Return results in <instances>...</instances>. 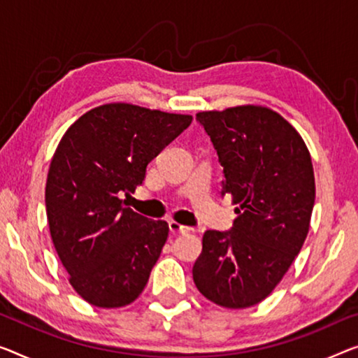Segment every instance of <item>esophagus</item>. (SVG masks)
<instances>
[{
  "mask_svg": "<svg viewBox=\"0 0 358 358\" xmlns=\"http://www.w3.org/2000/svg\"><path fill=\"white\" fill-rule=\"evenodd\" d=\"M169 228H170V233L172 234H185V233H189L191 228L186 227V225H181L178 222H169Z\"/></svg>",
  "mask_w": 358,
  "mask_h": 358,
  "instance_id": "34e87169",
  "label": "esophagus"
}]
</instances>
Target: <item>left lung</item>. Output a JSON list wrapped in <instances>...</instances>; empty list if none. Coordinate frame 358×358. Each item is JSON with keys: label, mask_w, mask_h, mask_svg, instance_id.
I'll use <instances>...</instances> for the list:
<instances>
[{"label": "left lung", "mask_w": 358, "mask_h": 358, "mask_svg": "<svg viewBox=\"0 0 358 358\" xmlns=\"http://www.w3.org/2000/svg\"><path fill=\"white\" fill-rule=\"evenodd\" d=\"M223 165L222 194L238 218L230 231L207 230L193 266L199 292L225 308L262 302L306 241L315 177L302 136L273 109L257 104L197 112Z\"/></svg>", "instance_id": "obj_1"}]
</instances>
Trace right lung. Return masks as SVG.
<instances>
[{"label": "right lung", "instance_id": "1", "mask_svg": "<svg viewBox=\"0 0 358 358\" xmlns=\"http://www.w3.org/2000/svg\"><path fill=\"white\" fill-rule=\"evenodd\" d=\"M191 120L109 103L85 112L61 138L46 178V217L69 282L92 306L125 307L145 289L169 223L131 210L120 193L143 183L148 164Z\"/></svg>", "mask_w": 358, "mask_h": 358}]
</instances>
